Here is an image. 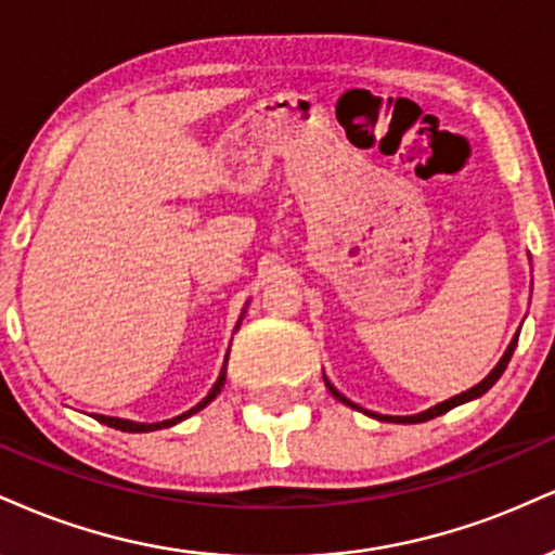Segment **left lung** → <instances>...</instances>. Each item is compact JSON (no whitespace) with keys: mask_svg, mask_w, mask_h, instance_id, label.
Listing matches in <instances>:
<instances>
[{"mask_svg":"<svg viewBox=\"0 0 555 555\" xmlns=\"http://www.w3.org/2000/svg\"><path fill=\"white\" fill-rule=\"evenodd\" d=\"M517 338H519V333L517 336L512 338V344L506 346V351H504V357L499 359V364L493 366V370L489 372V375H486L483 379H480L478 385H473L470 390H465V392H460V396H455V398H450V400H442V403H437V405H431V409H426V411H422V413H413V416H385V413H375V411H364L362 405H357V403H351L349 398L344 396V392H338L336 387L331 385V379L323 375V383H325V387H328L331 390V396L336 398V400H341V403H346V405H351V409H357V411H362V413H366V416H372V418H377V422H390V424H422V422H429V418H437V416H442V413H447V411H452L455 409V405H463V403H468V400H476V398H480L483 396V392H489L493 385H496V379L504 375V370H506V364H509V359H512V353H514V349H517Z\"/></svg>","mask_w":555,"mask_h":555,"instance_id":"obj_1","label":"left lung"}]
</instances>
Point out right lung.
Instances as JSON below:
<instances>
[{
    "instance_id": "1",
    "label": "right lung",
    "mask_w": 555,
    "mask_h": 555,
    "mask_svg": "<svg viewBox=\"0 0 555 555\" xmlns=\"http://www.w3.org/2000/svg\"><path fill=\"white\" fill-rule=\"evenodd\" d=\"M245 310H248V305H245ZM245 310L240 312V320H237V325H235V331L240 328V323H243V318H245ZM227 359H230V351H227V357H224V364H222V372H219V377H217V383H214V387L209 390V396H206L202 403H196L193 405L191 411H185V413H180V416H176V418H168V422H155V424H144V422H131V418H118V416H103V413H98V422L100 424H105V426H113V429H121V431H131V434H142V431H157V429H168V426H176V424H180V422H185V418L189 416H193V413H198L202 409H206V405L211 403L214 398L219 396V392H222V387H224V379H227Z\"/></svg>"
}]
</instances>
